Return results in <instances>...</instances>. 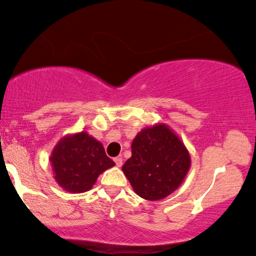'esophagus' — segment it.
<instances>
[{
    "mask_svg": "<svg viewBox=\"0 0 256 256\" xmlns=\"http://www.w3.org/2000/svg\"><path fill=\"white\" fill-rule=\"evenodd\" d=\"M114 162H116V167H122V158H116Z\"/></svg>",
    "mask_w": 256,
    "mask_h": 256,
    "instance_id": "1",
    "label": "esophagus"
}]
</instances>
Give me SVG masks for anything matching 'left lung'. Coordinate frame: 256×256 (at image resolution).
Here are the masks:
<instances>
[{"mask_svg": "<svg viewBox=\"0 0 256 256\" xmlns=\"http://www.w3.org/2000/svg\"><path fill=\"white\" fill-rule=\"evenodd\" d=\"M132 155L122 172L136 194L161 200L184 182L190 168V155L184 142L163 122L144 128L132 140Z\"/></svg>", "mask_w": 256, "mask_h": 256, "instance_id": "1", "label": "left lung"}]
</instances>
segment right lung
Segmentation results:
<instances>
[{"instance_id":"right-lung-1","label":"right lung","mask_w":256,"mask_h":256,"mask_svg":"<svg viewBox=\"0 0 256 256\" xmlns=\"http://www.w3.org/2000/svg\"><path fill=\"white\" fill-rule=\"evenodd\" d=\"M50 162L56 182L70 193L87 192L98 175L116 164L102 144L86 131L60 138L52 150Z\"/></svg>"}]
</instances>
